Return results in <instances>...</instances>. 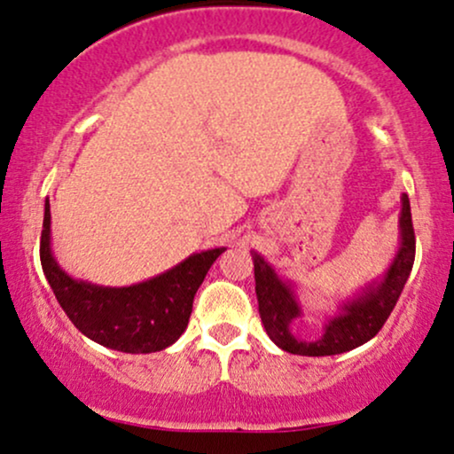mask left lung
<instances>
[{"mask_svg":"<svg viewBox=\"0 0 454 454\" xmlns=\"http://www.w3.org/2000/svg\"><path fill=\"white\" fill-rule=\"evenodd\" d=\"M398 247L386 271L375 280L366 282L356 293L338 301L336 310L325 317L323 333L312 340L293 333L297 318L303 317V306L297 295V284L282 278L265 256L252 252L254 280L261 321L267 336L282 351L293 356H338L364 345L381 330L386 318L395 310L398 295L405 286L416 256V237L411 226V208L407 193L401 196V215H398Z\"/></svg>","mask_w":454,"mask_h":454,"instance_id":"8db88e82","label":"left lung"}]
</instances>
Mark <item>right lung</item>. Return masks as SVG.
<instances>
[{"instance_id": "obj_1", "label": "right lung", "mask_w": 454, "mask_h": 454, "mask_svg": "<svg viewBox=\"0 0 454 454\" xmlns=\"http://www.w3.org/2000/svg\"><path fill=\"white\" fill-rule=\"evenodd\" d=\"M226 247L193 252L185 261L129 286H103L64 271L51 247V207L44 200L41 262L49 286L73 325L98 345L122 353H154L187 330L193 295Z\"/></svg>"}]
</instances>
